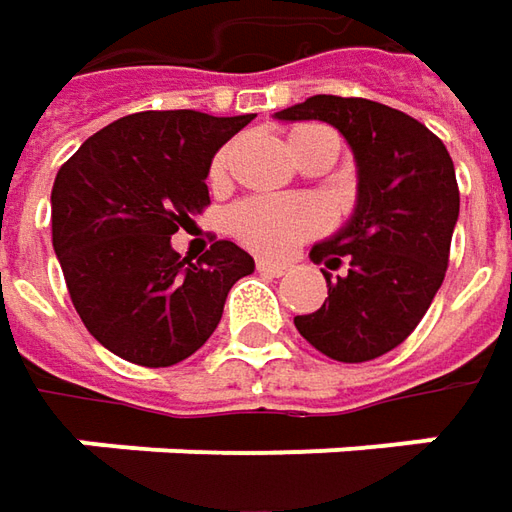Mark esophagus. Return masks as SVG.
<instances>
[{"label": "esophagus", "instance_id": "esophagus-1", "mask_svg": "<svg viewBox=\"0 0 512 512\" xmlns=\"http://www.w3.org/2000/svg\"><path fill=\"white\" fill-rule=\"evenodd\" d=\"M256 270H259V273H267V276H273V279H279V276H285L290 267L282 265V262H267V259H259V262H256Z\"/></svg>", "mask_w": 512, "mask_h": 512}]
</instances>
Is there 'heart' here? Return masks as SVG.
<instances>
[{
    "label": "heart",
    "instance_id": "obj_1",
    "mask_svg": "<svg viewBox=\"0 0 512 512\" xmlns=\"http://www.w3.org/2000/svg\"><path fill=\"white\" fill-rule=\"evenodd\" d=\"M327 128L302 125L290 133V145H299ZM230 168V148L219 150L210 162V182L222 185ZM333 222V213L322 199L313 196H250L227 213V230L250 250L282 259L290 256L296 247L325 233Z\"/></svg>",
    "mask_w": 512,
    "mask_h": 512
}]
</instances>
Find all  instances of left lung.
Segmentation results:
<instances>
[{"mask_svg":"<svg viewBox=\"0 0 512 512\" xmlns=\"http://www.w3.org/2000/svg\"><path fill=\"white\" fill-rule=\"evenodd\" d=\"M276 119L333 125L359 165L353 219L310 250L327 267L325 305L293 325L327 359H379L416 330L444 282L459 219L453 159L419 119L359 96H310Z\"/></svg>","mask_w":512,"mask_h":512,"instance_id":"8db88e82","label":"left lung"}]
</instances>
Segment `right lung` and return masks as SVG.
Listing matches in <instances>:
<instances>
[{
    "instance_id": "right-lung-1",
    "label": "right lung",
    "mask_w": 512,
    "mask_h": 512,
    "mask_svg": "<svg viewBox=\"0 0 512 512\" xmlns=\"http://www.w3.org/2000/svg\"><path fill=\"white\" fill-rule=\"evenodd\" d=\"M253 119L142 110L93 133L56 173L53 250L88 333L142 367L185 362L216 330L230 287L253 273L233 242L190 262L170 236L210 205L216 150Z\"/></svg>"
}]
</instances>
